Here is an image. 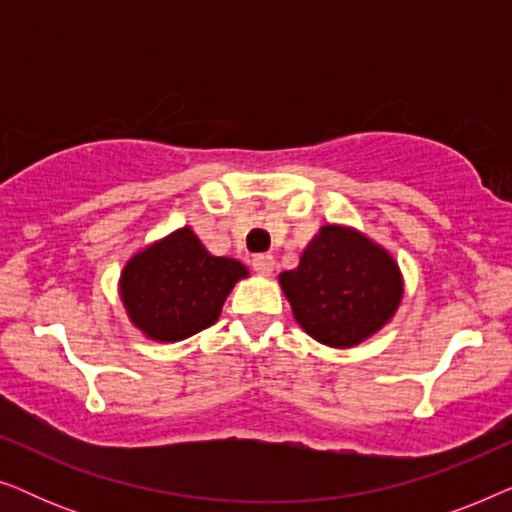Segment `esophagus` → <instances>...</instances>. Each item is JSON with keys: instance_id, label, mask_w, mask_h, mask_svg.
I'll list each match as a JSON object with an SVG mask.
<instances>
[{"instance_id": "1", "label": "esophagus", "mask_w": 512, "mask_h": 512, "mask_svg": "<svg viewBox=\"0 0 512 512\" xmlns=\"http://www.w3.org/2000/svg\"><path fill=\"white\" fill-rule=\"evenodd\" d=\"M251 265H254V270L258 272V275H270V272L275 270V258H272L270 254H258V256H254Z\"/></svg>"}]
</instances>
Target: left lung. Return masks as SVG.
Instances as JSON below:
<instances>
[{
	"instance_id": "8db88e82",
	"label": "left lung",
	"mask_w": 512,
	"mask_h": 512,
	"mask_svg": "<svg viewBox=\"0 0 512 512\" xmlns=\"http://www.w3.org/2000/svg\"><path fill=\"white\" fill-rule=\"evenodd\" d=\"M293 317L328 347H354L394 317L403 298L401 270L368 237L324 226L296 270L279 275Z\"/></svg>"
}]
</instances>
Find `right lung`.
I'll list each match as a JSON object with an SVG mask.
<instances>
[{"label": "right lung", "mask_w": 512, "mask_h": 512, "mask_svg": "<svg viewBox=\"0 0 512 512\" xmlns=\"http://www.w3.org/2000/svg\"><path fill=\"white\" fill-rule=\"evenodd\" d=\"M247 275L240 261L212 256L191 228H179L130 258L121 298L146 338L177 342L212 326L237 279Z\"/></svg>", "instance_id": "right-lung-1"}]
</instances>
